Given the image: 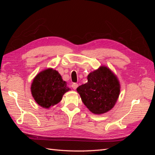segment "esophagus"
<instances>
[{"label": "esophagus", "mask_w": 155, "mask_h": 155, "mask_svg": "<svg viewBox=\"0 0 155 155\" xmlns=\"http://www.w3.org/2000/svg\"><path fill=\"white\" fill-rule=\"evenodd\" d=\"M72 88H73L74 90L77 89V88L78 87V84L77 83H73V84H72Z\"/></svg>", "instance_id": "1"}]
</instances>
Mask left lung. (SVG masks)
<instances>
[{"label": "left lung", "instance_id": "obj_1", "mask_svg": "<svg viewBox=\"0 0 155 155\" xmlns=\"http://www.w3.org/2000/svg\"><path fill=\"white\" fill-rule=\"evenodd\" d=\"M88 82L77 88L82 101L95 114L107 113L113 108L120 94L117 77L104 66L91 72Z\"/></svg>", "mask_w": 155, "mask_h": 155}]
</instances>
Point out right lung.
<instances>
[{
  "instance_id": "add662e5",
  "label": "right lung",
  "mask_w": 155,
  "mask_h": 155,
  "mask_svg": "<svg viewBox=\"0 0 155 155\" xmlns=\"http://www.w3.org/2000/svg\"><path fill=\"white\" fill-rule=\"evenodd\" d=\"M70 90L58 72L47 68L36 76L31 84V93L38 105L45 108L58 104Z\"/></svg>"
}]
</instances>
